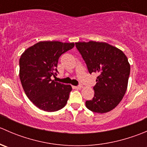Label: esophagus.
Returning <instances> with one entry per match:
<instances>
[{
    "label": "esophagus",
    "instance_id": "obj_1",
    "mask_svg": "<svg viewBox=\"0 0 147 147\" xmlns=\"http://www.w3.org/2000/svg\"><path fill=\"white\" fill-rule=\"evenodd\" d=\"M75 87V89H77V90H80V89H82V84H79L78 86H75V87Z\"/></svg>",
    "mask_w": 147,
    "mask_h": 147
}]
</instances>
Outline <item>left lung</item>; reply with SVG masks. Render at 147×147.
<instances>
[{
  "instance_id": "obj_1",
  "label": "left lung",
  "mask_w": 147,
  "mask_h": 147,
  "mask_svg": "<svg viewBox=\"0 0 147 147\" xmlns=\"http://www.w3.org/2000/svg\"><path fill=\"white\" fill-rule=\"evenodd\" d=\"M75 45L89 72L98 74L93 87L94 97L86 101V107L97 113L112 110L127 91L130 73L127 56L117 47L104 42H78Z\"/></svg>"
}]
</instances>
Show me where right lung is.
Segmentation results:
<instances>
[{"mask_svg": "<svg viewBox=\"0 0 147 147\" xmlns=\"http://www.w3.org/2000/svg\"><path fill=\"white\" fill-rule=\"evenodd\" d=\"M75 46L74 42L41 41L21 55L20 82L25 93L34 105L46 112H55L66 105L72 87L52 80L57 75L59 57Z\"/></svg>", "mask_w": 147, "mask_h": 147, "instance_id": "1", "label": "right lung"}]
</instances>
